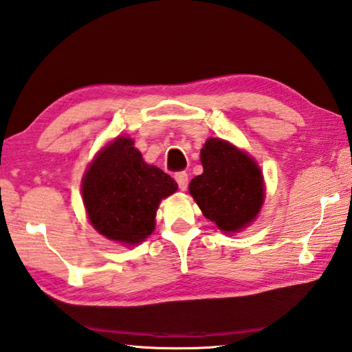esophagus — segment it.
<instances>
[{"label":"esophagus","mask_w":352,"mask_h":352,"mask_svg":"<svg viewBox=\"0 0 352 352\" xmlns=\"http://www.w3.org/2000/svg\"><path fill=\"white\" fill-rule=\"evenodd\" d=\"M175 182L178 184V188H180L182 190H186V188H188L189 177H188V174H186V172H177Z\"/></svg>","instance_id":"1"}]
</instances>
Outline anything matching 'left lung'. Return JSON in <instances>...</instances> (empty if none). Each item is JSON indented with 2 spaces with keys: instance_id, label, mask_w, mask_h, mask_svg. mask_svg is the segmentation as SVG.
<instances>
[{
  "instance_id": "left-lung-1",
  "label": "left lung",
  "mask_w": 352,
  "mask_h": 352,
  "mask_svg": "<svg viewBox=\"0 0 352 352\" xmlns=\"http://www.w3.org/2000/svg\"><path fill=\"white\" fill-rule=\"evenodd\" d=\"M199 158L203 174L189 184L198 208L224 233L244 229L264 203V178L256 162L221 139L206 142Z\"/></svg>"
}]
</instances>
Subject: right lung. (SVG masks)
I'll return each instance as SVG.
<instances>
[{
  "instance_id": "add662e5",
  "label": "right lung",
  "mask_w": 352,
  "mask_h": 352,
  "mask_svg": "<svg viewBox=\"0 0 352 352\" xmlns=\"http://www.w3.org/2000/svg\"><path fill=\"white\" fill-rule=\"evenodd\" d=\"M177 188L170 175L144 163L133 140L117 137L88 166L82 197L89 223L100 235L135 245L154 232L158 204Z\"/></svg>"
}]
</instances>
